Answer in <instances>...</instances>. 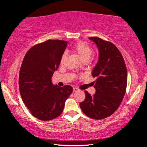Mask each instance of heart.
Instances as JSON below:
<instances>
[{
    "label": "heart",
    "instance_id": "heart-1",
    "mask_svg": "<svg viewBox=\"0 0 147 147\" xmlns=\"http://www.w3.org/2000/svg\"><path fill=\"white\" fill-rule=\"evenodd\" d=\"M91 57V58H92V57Z\"/></svg>",
    "mask_w": 147,
    "mask_h": 147
}]
</instances>
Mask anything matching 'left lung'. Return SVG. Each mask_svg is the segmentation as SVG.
I'll list each match as a JSON object with an SVG mask.
<instances>
[{
  "label": "left lung",
  "instance_id": "obj_1",
  "mask_svg": "<svg viewBox=\"0 0 147 147\" xmlns=\"http://www.w3.org/2000/svg\"><path fill=\"white\" fill-rule=\"evenodd\" d=\"M67 44L62 40L37 44L27 52L22 62L19 77L22 100L32 115L43 121L61 115L73 91L69 85H54L51 82Z\"/></svg>",
  "mask_w": 147,
  "mask_h": 147
}]
</instances>
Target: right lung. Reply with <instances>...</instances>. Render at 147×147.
Here are the masks:
<instances>
[{
  "instance_id": "1",
  "label": "right lung",
  "mask_w": 147,
  "mask_h": 147,
  "mask_svg": "<svg viewBox=\"0 0 147 147\" xmlns=\"http://www.w3.org/2000/svg\"><path fill=\"white\" fill-rule=\"evenodd\" d=\"M90 39L100 46L99 59L92 71L96 93L91 95L85 92L86 98L80 106L88 117L101 120L111 116L121 104L127 85V71L115 45L102 39Z\"/></svg>"
}]
</instances>
